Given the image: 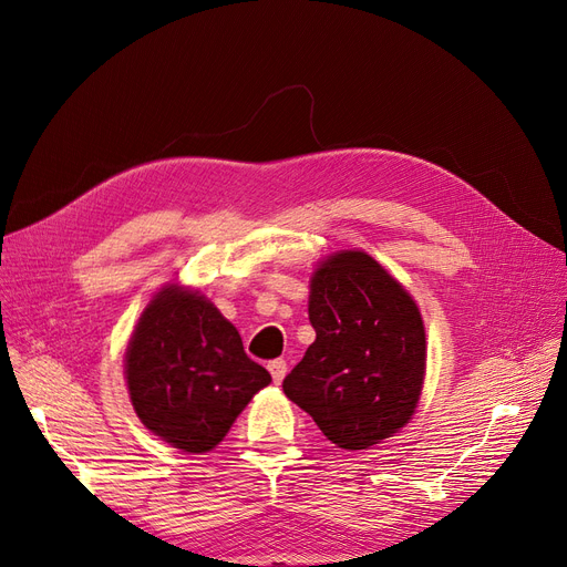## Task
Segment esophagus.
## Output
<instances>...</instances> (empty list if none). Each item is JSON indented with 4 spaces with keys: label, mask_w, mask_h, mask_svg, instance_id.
I'll return each mask as SVG.
<instances>
[{
    "label": "esophagus",
    "mask_w": 567,
    "mask_h": 567,
    "mask_svg": "<svg viewBox=\"0 0 567 567\" xmlns=\"http://www.w3.org/2000/svg\"><path fill=\"white\" fill-rule=\"evenodd\" d=\"M268 372H271L276 383H280L285 379V374H287V361H282V359L271 361V363H268Z\"/></svg>",
    "instance_id": "esophagus-1"
}]
</instances>
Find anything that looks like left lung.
Returning a JSON list of instances; mask_svg holds the SVG:
<instances>
[{"mask_svg": "<svg viewBox=\"0 0 567 567\" xmlns=\"http://www.w3.org/2000/svg\"><path fill=\"white\" fill-rule=\"evenodd\" d=\"M317 340L282 381L338 449L365 451L409 423L425 379V326L409 291L361 250L331 255L310 282Z\"/></svg>", "mask_w": 567, "mask_h": 567, "instance_id": "8db88e82", "label": "left lung"}]
</instances>
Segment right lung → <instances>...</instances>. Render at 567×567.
<instances>
[{
	"instance_id": "right-lung-1",
	"label": "right lung",
	"mask_w": 567,
	"mask_h": 567,
	"mask_svg": "<svg viewBox=\"0 0 567 567\" xmlns=\"http://www.w3.org/2000/svg\"><path fill=\"white\" fill-rule=\"evenodd\" d=\"M126 383L146 430L184 453H208L271 374L212 301L167 285L135 326Z\"/></svg>"
}]
</instances>
